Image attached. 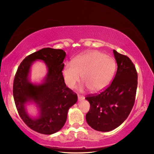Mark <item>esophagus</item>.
Returning a JSON list of instances; mask_svg holds the SVG:
<instances>
[{"label":"esophagus","mask_w":154,"mask_h":154,"mask_svg":"<svg viewBox=\"0 0 154 154\" xmlns=\"http://www.w3.org/2000/svg\"><path fill=\"white\" fill-rule=\"evenodd\" d=\"M83 99H84V97L82 96H80V95H78V101H81Z\"/></svg>","instance_id":"34e87169"}]
</instances>
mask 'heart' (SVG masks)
Masks as SVG:
<instances>
[{
  "label": "heart",
  "mask_w": 154,
  "mask_h": 154,
  "mask_svg": "<svg viewBox=\"0 0 154 154\" xmlns=\"http://www.w3.org/2000/svg\"><path fill=\"white\" fill-rule=\"evenodd\" d=\"M116 63L110 56L97 51H88L66 63L62 70L65 83L73 88L80 80L92 92H100L108 87L112 79Z\"/></svg>",
  "instance_id": "obj_1"
}]
</instances>
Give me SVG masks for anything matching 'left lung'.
Instances as JSON below:
<instances>
[{
  "label": "left lung",
  "instance_id": "1",
  "mask_svg": "<svg viewBox=\"0 0 154 154\" xmlns=\"http://www.w3.org/2000/svg\"><path fill=\"white\" fill-rule=\"evenodd\" d=\"M118 69L111 84L99 94L85 99L91 107L86 121L91 128L109 132L122 125L128 118L135 102L137 73L130 59L113 50Z\"/></svg>",
  "mask_w": 154,
  "mask_h": 154
}]
</instances>
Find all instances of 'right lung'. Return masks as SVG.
<instances>
[{
    "instance_id": "1",
    "label": "right lung",
    "mask_w": 154,
    "mask_h": 154,
    "mask_svg": "<svg viewBox=\"0 0 154 154\" xmlns=\"http://www.w3.org/2000/svg\"><path fill=\"white\" fill-rule=\"evenodd\" d=\"M66 53L62 49L44 48L27 56L18 67L13 82V97L22 119L35 131L46 135L61 130L69 109L76 103V93L65 83L62 72ZM37 60L45 62L48 72L40 84L30 79L32 65ZM34 103L39 112L36 118L29 116L26 105Z\"/></svg>"
}]
</instances>
